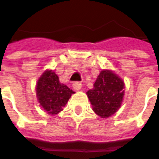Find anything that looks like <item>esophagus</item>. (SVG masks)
<instances>
[{
    "instance_id": "obj_1",
    "label": "esophagus",
    "mask_w": 159,
    "mask_h": 159,
    "mask_svg": "<svg viewBox=\"0 0 159 159\" xmlns=\"http://www.w3.org/2000/svg\"><path fill=\"white\" fill-rule=\"evenodd\" d=\"M72 85L73 88L76 90L81 89V88H82V83H80V82H75V83H73Z\"/></svg>"
}]
</instances>
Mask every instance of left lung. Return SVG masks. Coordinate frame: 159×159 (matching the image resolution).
Returning <instances> with one entry per match:
<instances>
[{
    "label": "left lung",
    "mask_w": 159,
    "mask_h": 159,
    "mask_svg": "<svg viewBox=\"0 0 159 159\" xmlns=\"http://www.w3.org/2000/svg\"><path fill=\"white\" fill-rule=\"evenodd\" d=\"M123 80L112 71H100L93 89L87 92L93 111L103 118L115 113L123 101Z\"/></svg>",
    "instance_id": "obj_1"
}]
</instances>
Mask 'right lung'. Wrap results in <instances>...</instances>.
Masks as SVG:
<instances>
[{
	"instance_id": "add662e5",
	"label": "right lung",
	"mask_w": 159,
	"mask_h": 159,
	"mask_svg": "<svg viewBox=\"0 0 159 159\" xmlns=\"http://www.w3.org/2000/svg\"><path fill=\"white\" fill-rule=\"evenodd\" d=\"M72 93V90L60 83L59 76L52 70L43 73L37 82L36 94L40 106L49 114L61 111Z\"/></svg>"
}]
</instances>
